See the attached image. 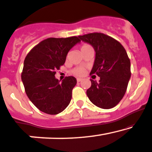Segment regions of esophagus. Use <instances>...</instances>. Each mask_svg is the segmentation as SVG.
Instances as JSON below:
<instances>
[{
    "label": "esophagus",
    "instance_id": "34e87169",
    "mask_svg": "<svg viewBox=\"0 0 152 152\" xmlns=\"http://www.w3.org/2000/svg\"><path fill=\"white\" fill-rule=\"evenodd\" d=\"M77 83H80V82L82 81V79L81 78H77Z\"/></svg>",
    "mask_w": 152,
    "mask_h": 152
}]
</instances>
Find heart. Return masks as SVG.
I'll use <instances>...</instances> for the list:
<instances>
[{"instance_id": "heart-1", "label": "heart", "mask_w": 152, "mask_h": 152, "mask_svg": "<svg viewBox=\"0 0 152 152\" xmlns=\"http://www.w3.org/2000/svg\"><path fill=\"white\" fill-rule=\"evenodd\" d=\"M88 46H90V45H88V44H83V45L81 47V49L85 48V47H88ZM71 72H72V74H73L74 75H75V76H77V77L83 76V75L85 74V67H75L72 69Z\"/></svg>"}]
</instances>
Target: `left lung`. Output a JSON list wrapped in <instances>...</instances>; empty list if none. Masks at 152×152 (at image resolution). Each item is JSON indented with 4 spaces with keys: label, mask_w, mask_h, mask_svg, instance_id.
<instances>
[{
    "label": "left lung",
    "mask_w": 152,
    "mask_h": 152,
    "mask_svg": "<svg viewBox=\"0 0 152 152\" xmlns=\"http://www.w3.org/2000/svg\"><path fill=\"white\" fill-rule=\"evenodd\" d=\"M79 38L94 48L95 62L90 75L96 74L100 78L99 83L90 80L91 86L87 95L99 108H113L125 95L131 77V62L126 51L116 39L103 33H90Z\"/></svg>",
    "instance_id": "obj_1"
}]
</instances>
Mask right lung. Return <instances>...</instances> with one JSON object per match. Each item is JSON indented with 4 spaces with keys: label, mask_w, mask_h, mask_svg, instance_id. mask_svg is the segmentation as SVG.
<instances>
[{
    "label": "right lung",
    "mask_w": 152,
    "mask_h": 152,
    "mask_svg": "<svg viewBox=\"0 0 152 152\" xmlns=\"http://www.w3.org/2000/svg\"><path fill=\"white\" fill-rule=\"evenodd\" d=\"M80 42L77 37L46 39L26 57L21 80L28 98L41 111L56 115L70 103L75 77H66L59 83L54 76L65 62L68 52Z\"/></svg>",
    "instance_id": "obj_1"
}]
</instances>
